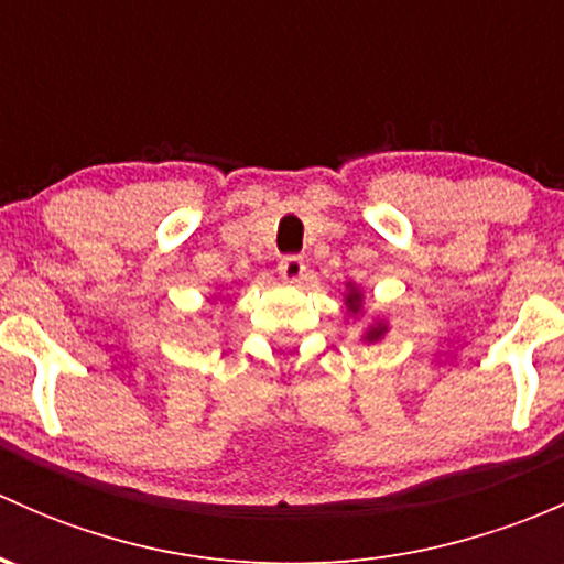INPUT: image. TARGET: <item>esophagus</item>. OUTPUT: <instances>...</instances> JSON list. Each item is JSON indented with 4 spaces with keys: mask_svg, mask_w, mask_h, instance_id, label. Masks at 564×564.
<instances>
[{
    "mask_svg": "<svg viewBox=\"0 0 564 564\" xmlns=\"http://www.w3.org/2000/svg\"><path fill=\"white\" fill-rule=\"evenodd\" d=\"M278 272L286 283H300L305 278V261L303 256H283L281 264H278Z\"/></svg>",
    "mask_w": 564,
    "mask_h": 564,
    "instance_id": "34e87169",
    "label": "esophagus"
}]
</instances>
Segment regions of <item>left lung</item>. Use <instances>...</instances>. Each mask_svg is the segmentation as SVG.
Instances as JSON below:
<instances>
[{"mask_svg":"<svg viewBox=\"0 0 564 564\" xmlns=\"http://www.w3.org/2000/svg\"><path fill=\"white\" fill-rule=\"evenodd\" d=\"M362 300H366V292H362V289L357 286L355 281H346L344 283L346 316H349V318L362 316ZM388 333H390L388 316H373L371 324H368V327H362L360 340H362V344H379V340H382Z\"/></svg>","mask_w":564,"mask_h":564,"instance_id":"1","label":"left lung"}]
</instances>
